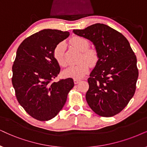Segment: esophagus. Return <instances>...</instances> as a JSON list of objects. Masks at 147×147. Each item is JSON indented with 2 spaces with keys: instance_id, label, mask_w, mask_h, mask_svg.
I'll list each match as a JSON object with an SVG mask.
<instances>
[{
  "instance_id": "esophagus-1",
  "label": "esophagus",
  "mask_w": 147,
  "mask_h": 147,
  "mask_svg": "<svg viewBox=\"0 0 147 147\" xmlns=\"http://www.w3.org/2000/svg\"><path fill=\"white\" fill-rule=\"evenodd\" d=\"M80 81H81V80L79 79H74V82H75V84H77V83H79Z\"/></svg>"
}]
</instances>
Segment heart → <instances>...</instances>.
<instances>
[{"label":"heart","mask_w":147,"mask_h":147,"mask_svg":"<svg viewBox=\"0 0 147 147\" xmlns=\"http://www.w3.org/2000/svg\"><path fill=\"white\" fill-rule=\"evenodd\" d=\"M70 44L72 47L82 52L80 61L78 64L72 65L63 72V75L66 77L81 79L89 71L90 65L94 66L97 64L98 61V55L97 51L94 49H89L90 42L85 38L81 36H74L69 40ZM65 44L64 42H59L54 47L53 55L57 64L61 66H65L66 62L64 57Z\"/></svg>","instance_id":"1"}]
</instances>
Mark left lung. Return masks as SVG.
I'll use <instances>...</instances> for the list:
<instances>
[{"label": "left lung", "instance_id": "8db88e82", "mask_svg": "<svg viewBox=\"0 0 147 147\" xmlns=\"http://www.w3.org/2000/svg\"><path fill=\"white\" fill-rule=\"evenodd\" d=\"M72 32L90 40L98 55L87 80V104L100 116L118 114L134 95L138 77L136 57L129 42L123 34L104 24Z\"/></svg>", "mask_w": 147, "mask_h": 147}]
</instances>
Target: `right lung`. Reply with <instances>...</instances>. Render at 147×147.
<instances>
[{
    "mask_svg": "<svg viewBox=\"0 0 147 147\" xmlns=\"http://www.w3.org/2000/svg\"><path fill=\"white\" fill-rule=\"evenodd\" d=\"M68 36V32L44 29L24 40L17 50L12 67L13 86L20 105L37 120L55 117L74 87L72 78L51 82L60 71L53 49Z\"/></svg>",
    "mask_w": 147,
    "mask_h": 147,
    "instance_id": "1",
    "label": "right lung"
}]
</instances>
